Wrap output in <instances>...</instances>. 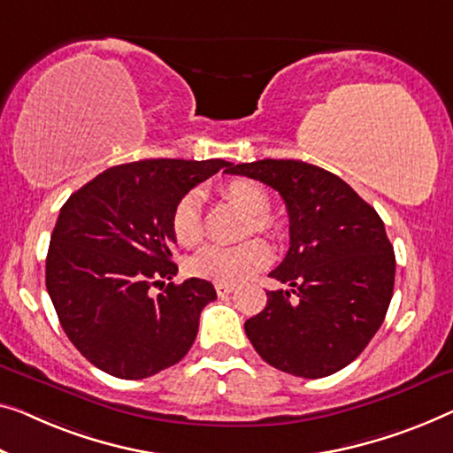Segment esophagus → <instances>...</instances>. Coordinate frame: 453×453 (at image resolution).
Listing matches in <instances>:
<instances>
[{
    "label": "esophagus",
    "instance_id": "esophagus-1",
    "mask_svg": "<svg viewBox=\"0 0 453 453\" xmlns=\"http://www.w3.org/2000/svg\"><path fill=\"white\" fill-rule=\"evenodd\" d=\"M215 291H218L219 296H226L229 293L235 291L234 285H227V282H215Z\"/></svg>",
    "mask_w": 453,
    "mask_h": 453
}]
</instances>
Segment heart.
<instances>
[{
    "mask_svg": "<svg viewBox=\"0 0 453 453\" xmlns=\"http://www.w3.org/2000/svg\"><path fill=\"white\" fill-rule=\"evenodd\" d=\"M224 193L234 203H238L252 215V227H256V232L270 235L276 234V226L266 215L270 209V197L260 183L250 179H235L224 187ZM201 199H203V195L197 188H193V191L185 193L173 209L171 226L180 246H195L203 238ZM268 260L270 250L262 240H248L238 246L211 244L193 256L188 262V270L199 279L235 285V282L246 280L248 276L265 268Z\"/></svg>",
    "mask_w": 453,
    "mask_h": 453,
    "instance_id": "heart-1",
    "label": "heart"
}]
</instances>
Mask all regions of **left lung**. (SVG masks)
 Here are the masks:
<instances>
[{"label":"left lung","instance_id":"left-lung-1","mask_svg":"<svg viewBox=\"0 0 453 453\" xmlns=\"http://www.w3.org/2000/svg\"><path fill=\"white\" fill-rule=\"evenodd\" d=\"M229 174L260 180L285 199L291 246L270 276L291 291H268L244 323L270 366L301 378L346 368L388 311L395 250L380 215L334 173L303 160L265 158Z\"/></svg>","mask_w":453,"mask_h":453}]
</instances>
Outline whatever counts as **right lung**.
<instances>
[{
  "mask_svg": "<svg viewBox=\"0 0 453 453\" xmlns=\"http://www.w3.org/2000/svg\"><path fill=\"white\" fill-rule=\"evenodd\" d=\"M232 162L150 158L111 166L66 199L46 256V288L65 334L104 372L140 380L191 349L209 280L174 285L177 201ZM152 288H160L154 296Z\"/></svg>",
  "mask_w": 453,
  "mask_h": 453,
  "instance_id": "1",
  "label": "right lung"
}]
</instances>
